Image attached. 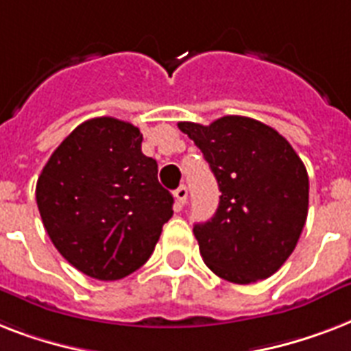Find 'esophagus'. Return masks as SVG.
I'll return each mask as SVG.
<instances>
[{"label":"esophagus","instance_id":"34e87169","mask_svg":"<svg viewBox=\"0 0 351 351\" xmlns=\"http://www.w3.org/2000/svg\"><path fill=\"white\" fill-rule=\"evenodd\" d=\"M175 197H176V204H178V208H184L187 202V187L186 186L178 187V189L175 191Z\"/></svg>","mask_w":351,"mask_h":351}]
</instances>
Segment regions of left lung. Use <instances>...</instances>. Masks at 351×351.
I'll return each mask as SVG.
<instances>
[{"instance_id": "8db88e82", "label": "left lung", "mask_w": 351, "mask_h": 351, "mask_svg": "<svg viewBox=\"0 0 351 351\" xmlns=\"http://www.w3.org/2000/svg\"><path fill=\"white\" fill-rule=\"evenodd\" d=\"M178 129L202 151L222 193L211 220L193 228L206 266L234 284L271 277L293 253L308 217L310 182L299 154L253 118L180 121Z\"/></svg>"}]
</instances>
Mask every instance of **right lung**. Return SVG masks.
<instances>
[{
  "label": "right lung",
  "instance_id": "right-lung-1",
  "mask_svg": "<svg viewBox=\"0 0 351 351\" xmlns=\"http://www.w3.org/2000/svg\"><path fill=\"white\" fill-rule=\"evenodd\" d=\"M36 202L69 264L118 280L147 262L175 200L160 186L156 160L142 153L140 129L101 117L76 127L51 154Z\"/></svg>",
  "mask_w": 351,
  "mask_h": 351
}]
</instances>
